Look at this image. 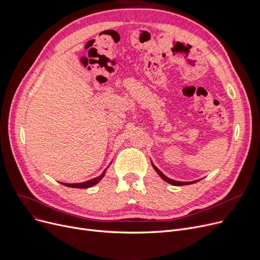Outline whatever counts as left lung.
Here are the masks:
<instances>
[{"mask_svg":"<svg viewBox=\"0 0 260 260\" xmlns=\"http://www.w3.org/2000/svg\"><path fill=\"white\" fill-rule=\"evenodd\" d=\"M152 166H153V168L155 169V171L158 173V175L161 177V178L165 180V181H167L168 183H171V184H173V185H177V186H179V185H186V184H190V183H195L196 181H190V182H181V181H176V180H173V179H170V178H168V177L163 174L162 172H160V170H158L153 163H152Z\"/></svg>","mask_w":260,"mask_h":260,"instance_id":"1","label":"left lung"}]
</instances>
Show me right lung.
Segmentation results:
<instances>
[{
    "label": "right lung",
    "instance_id": "right-lung-1",
    "mask_svg": "<svg viewBox=\"0 0 260 260\" xmlns=\"http://www.w3.org/2000/svg\"><path fill=\"white\" fill-rule=\"evenodd\" d=\"M104 175H105V171H104V172H103L99 177H95V178L90 179V180L85 181V182H81V183H62V184L66 185V186H70V187L87 188V187H90V186H92V185H94V184H97V183H98V182L103 178Z\"/></svg>",
    "mask_w": 260,
    "mask_h": 260
}]
</instances>
